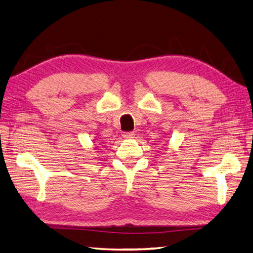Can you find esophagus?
Here are the masks:
<instances>
[{"instance_id":"34e87169","label":"esophagus","mask_w":253,"mask_h":253,"mask_svg":"<svg viewBox=\"0 0 253 253\" xmlns=\"http://www.w3.org/2000/svg\"><path fill=\"white\" fill-rule=\"evenodd\" d=\"M124 138H132V137L135 136V134L132 131H126V132H124Z\"/></svg>"}]
</instances>
